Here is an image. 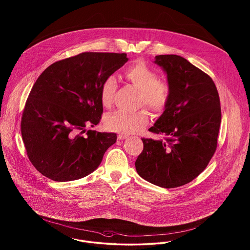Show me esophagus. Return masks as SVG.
Listing matches in <instances>:
<instances>
[{"label":"esophagus","mask_w":250,"mask_h":250,"mask_svg":"<svg viewBox=\"0 0 250 250\" xmlns=\"http://www.w3.org/2000/svg\"><path fill=\"white\" fill-rule=\"evenodd\" d=\"M128 138V135H126V134H123V133H121L118 135V140H125V139H127Z\"/></svg>","instance_id":"1"}]
</instances>
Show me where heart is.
Masks as SVG:
<instances>
[{
  "label": "heart",
  "instance_id": "1",
  "mask_svg": "<svg viewBox=\"0 0 250 250\" xmlns=\"http://www.w3.org/2000/svg\"><path fill=\"white\" fill-rule=\"evenodd\" d=\"M125 78L140 91V103L159 112L163 110L167 101L168 88L158 82V76L143 62L132 64L125 70ZM117 87L114 76L107 77L100 87V101L104 107H109ZM149 121L145 110L126 112L117 110L108 114L105 119L107 129L123 133H135L142 130Z\"/></svg>",
  "mask_w": 250,
  "mask_h": 250
}]
</instances>
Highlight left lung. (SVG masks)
I'll return each instance as SVG.
<instances>
[{
    "label": "left lung",
    "mask_w": 250,
    "mask_h": 250,
    "mask_svg": "<svg viewBox=\"0 0 250 250\" xmlns=\"http://www.w3.org/2000/svg\"><path fill=\"white\" fill-rule=\"evenodd\" d=\"M166 73L168 96L163 113L149 131L164 139H142L135 166L141 177L164 188L196 178L214 155L221 123L220 100L213 80L178 55H157Z\"/></svg>",
    "instance_id": "obj_1"
}]
</instances>
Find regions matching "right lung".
Masks as SVG:
<instances>
[{"mask_svg": "<svg viewBox=\"0 0 250 250\" xmlns=\"http://www.w3.org/2000/svg\"><path fill=\"white\" fill-rule=\"evenodd\" d=\"M125 53L83 52L49 65L38 77L24 107L21 135L28 157L47 178H83L100 165L115 133L88 130L103 112L100 87L121 68Z\"/></svg>", "mask_w": 250, "mask_h": 250, "instance_id": "right-lung-1", "label": "right lung"}]
</instances>
